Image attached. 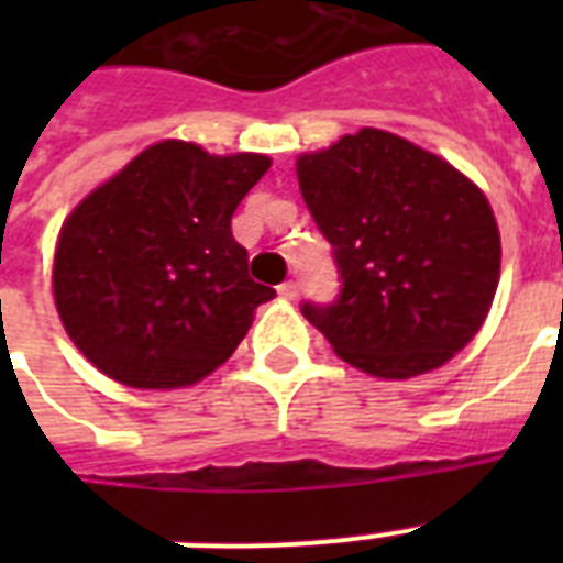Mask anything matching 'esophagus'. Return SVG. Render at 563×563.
<instances>
[{"mask_svg": "<svg viewBox=\"0 0 563 563\" xmlns=\"http://www.w3.org/2000/svg\"><path fill=\"white\" fill-rule=\"evenodd\" d=\"M280 298H286V300H298V295H300V286L295 280H289V283H283L280 289Z\"/></svg>", "mask_w": 563, "mask_h": 563, "instance_id": "esophagus-1", "label": "esophagus"}]
</instances>
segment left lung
Returning <instances> with one entry per match:
<instances>
[{
  "label": "left lung",
  "instance_id": "obj_1",
  "mask_svg": "<svg viewBox=\"0 0 563 563\" xmlns=\"http://www.w3.org/2000/svg\"><path fill=\"white\" fill-rule=\"evenodd\" d=\"M298 180L342 280L333 303L307 300L300 312L344 362L409 379L479 333L499 283V230L462 172L362 128L298 157Z\"/></svg>",
  "mask_w": 563,
  "mask_h": 563
}]
</instances>
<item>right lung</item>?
I'll use <instances>...</instances> for the list:
<instances>
[{
    "label": "right lung",
    "mask_w": 563,
    "mask_h": 563,
    "mask_svg": "<svg viewBox=\"0 0 563 563\" xmlns=\"http://www.w3.org/2000/svg\"><path fill=\"white\" fill-rule=\"evenodd\" d=\"M163 140L92 189L57 236V316L87 360L131 388H180L230 360L274 298L247 277L230 219L268 172Z\"/></svg>",
    "instance_id": "obj_1"
}]
</instances>
